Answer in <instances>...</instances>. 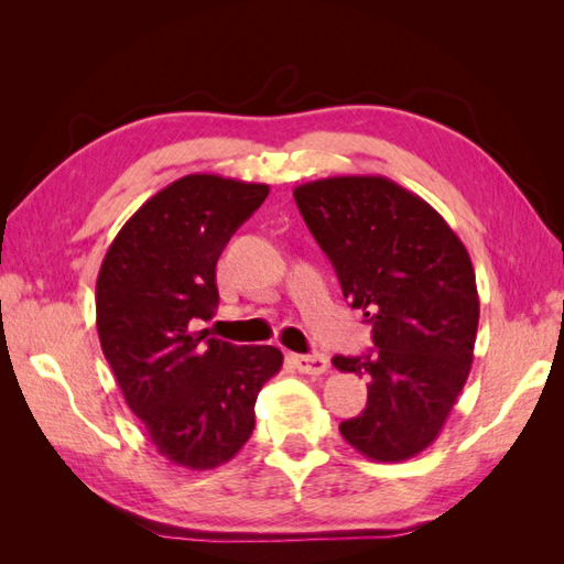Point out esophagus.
Wrapping results in <instances>:
<instances>
[{
	"label": "esophagus",
	"instance_id": "esophagus-1",
	"mask_svg": "<svg viewBox=\"0 0 564 564\" xmlns=\"http://www.w3.org/2000/svg\"><path fill=\"white\" fill-rule=\"evenodd\" d=\"M294 365L299 371L303 373H311V377H319L329 369V357L322 355V352H313V355H294L292 357Z\"/></svg>",
	"mask_w": 564,
	"mask_h": 564
}]
</instances>
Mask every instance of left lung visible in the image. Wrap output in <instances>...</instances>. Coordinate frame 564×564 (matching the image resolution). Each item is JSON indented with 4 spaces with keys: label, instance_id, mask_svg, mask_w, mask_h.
Wrapping results in <instances>:
<instances>
[{
    "label": "left lung",
    "instance_id": "left-lung-1",
    "mask_svg": "<svg viewBox=\"0 0 564 564\" xmlns=\"http://www.w3.org/2000/svg\"><path fill=\"white\" fill-rule=\"evenodd\" d=\"M294 199L377 346L332 360L369 381L365 412L338 431L367 458H412L433 445L470 373L480 319L470 256L429 202L386 176L311 181Z\"/></svg>",
    "mask_w": 564,
    "mask_h": 564
}]
</instances>
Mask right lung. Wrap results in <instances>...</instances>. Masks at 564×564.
<instances>
[{"instance_id":"obj_1","label":"right lung","mask_w":564,"mask_h":564,"mask_svg":"<svg viewBox=\"0 0 564 564\" xmlns=\"http://www.w3.org/2000/svg\"><path fill=\"white\" fill-rule=\"evenodd\" d=\"M270 187L214 174L166 185L112 240L96 282L100 348L158 452L209 470L245 447L253 404L282 367L272 346L193 332L218 305L216 261Z\"/></svg>"}]
</instances>
